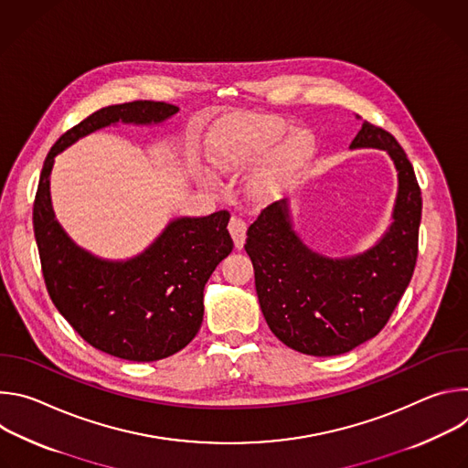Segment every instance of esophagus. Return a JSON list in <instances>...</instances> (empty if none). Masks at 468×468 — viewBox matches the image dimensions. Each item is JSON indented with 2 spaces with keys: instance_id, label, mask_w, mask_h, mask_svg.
I'll use <instances>...</instances> for the list:
<instances>
[{
  "instance_id": "34e87169",
  "label": "esophagus",
  "mask_w": 468,
  "mask_h": 468,
  "mask_svg": "<svg viewBox=\"0 0 468 468\" xmlns=\"http://www.w3.org/2000/svg\"><path fill=\"white\" fill-rule=\"evenodd\" d=\"M228 229H229V233H231V237H233L235 248L240 250V248L244 246V240H246V224H244L240 218L233 217V218L229 220Z\"/></svg>"
}]
</instances>
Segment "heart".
Masks as SVG:
<instances>
[{"label": "heart", "instance_id": "heart-1", "mask_svg": "<svg viewBox=\"0 0 468 468\" xmlns=\"http://www.w3.org/2000/svg\"><path fill=\"white\" fill-rule=\"evenodd\" d=\"M278 116L250 112L229 114L211 133L209 161L220 172H239L271 157V165L257 181V190L269 194L294 179L314 152L307 131H288Z\"/></svg>", "mask_w": 468, "mask_h": 468}]
</instances>
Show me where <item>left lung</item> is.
Segmentation results:
<instances>
[{
    "label": "left lung",
    "mask_w": 468,
    "mask_h": 468,
    "mask_svg": "<svg viewBox=\"0 0 468 468\" xmlns=\"http://www.w3.org/2000/svg\"><path fill=\"white\" fill-rule=\"evenodd\" d=\"M385 150L398 170L392 224L367 251L331 259L307 248L287 199L264 207L244 244L266 324L289 348L341 356L376 337L404 296L419 255L422 196L413 165L388 131L363 122L350 144Z\"/></svg>",
    "instance_id": "8db88e82"
}]
</instances>
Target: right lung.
<instances>
[{
	"label": "right lung",
	"instance_id": "1",
	"mask_svg": "<svg viewBox=\"0 0 468 468\" xmlns=\"http://www.w3.org/2000/svg\"><path fill=\"white\" fill-rule=\"evenodd\" d=\"M179 107L129 101L103 107L69 129L49 150L35 196L33 228L51 302L96 350L148 363L183 350L204 320V287L233 250L229 213L176 218L141 255L105 261L80 248L55 220L49 174L57 154L111 123H159Z\"/></svg>",
	"mask_w": 468,
	"mask_h": 468
}]
</instances>
